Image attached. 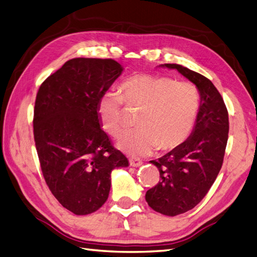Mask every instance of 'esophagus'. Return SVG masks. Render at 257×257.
<instances>
[{"label":"esophagus","mask_w":257,"mask_h":257,"mask_svg":"<svg viewBox=\"0 0 257 257\" xmlns=\"http://www.w3.org/2000/svg\"><path fill=\"white\" fill-rule=\"evenodd\" d=\"M143 164V162L141 160H138L136 158H131L130 159V165L133 166V168H138V166H141Z\"/></svg>","instance_id":"obj_1"}]
</instances>
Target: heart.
Returning <instances> with one entry per match:
<instances>
[{
    "mask_svg": "<svg viewBox=\"0 0 257 257\" xmlns=\"http://www.w3.org/2000/svg\"><path fill=\"white\" fill-rule=\"evenodd\" d=\"M141 110L135 124L119 142V147L135 156H148L157 148L174 149L186 142L195 127L200 108L197 87L188 81L151 74H136L124 81L117 93L99 101L101 127L114 138L126 128L122 107Z\"/></svg>",
    "mask_w": 257,
    "mask_h": 257,
    "instance_id": "1",
    "label": "heart"
}]
</instances>
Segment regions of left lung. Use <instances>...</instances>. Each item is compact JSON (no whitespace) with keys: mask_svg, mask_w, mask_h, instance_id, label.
<instances>
[{"mask_svg":"<svg viewBox=\"0 0 257 257\" xmlns=\"http://www.w3.org/2000/svg\"><path fill=\"white\" fill-rule=\"evenodd\" d=\"M161 67L176 69L200 94L191 135L178 147L150 161L160 172L161 179L146 192V201L156 212L176 216L200 203L214 184L224 161L229 121L223 97L209 79L180 65Z\"/></svg>","mask_w":257,"mask_h":257,"instance_id":"left-lung-1","label":"left lung"}]
</instances>
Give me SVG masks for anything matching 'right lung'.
Listing matches in <instances>:
<instances>
[{
    "instance_id": "obj_1",
    "label": "right lung",
    "mask_w": 257,
    "mask_h": 257,
    "mask_svg": "<svg viewBox=\"0 0 257 257\" xmlns=\"http://www.w3.org/2000/svg\"><path fill=\"white\" fill-rule=\"evenodd\" d=\"M122 71L113 59L73 58L37 94L33 134L41 170L54 197L75 215L100 209L109 196L112 170L128 166L98 116L100 99Z\"/></svg>"
}]
</instances>
